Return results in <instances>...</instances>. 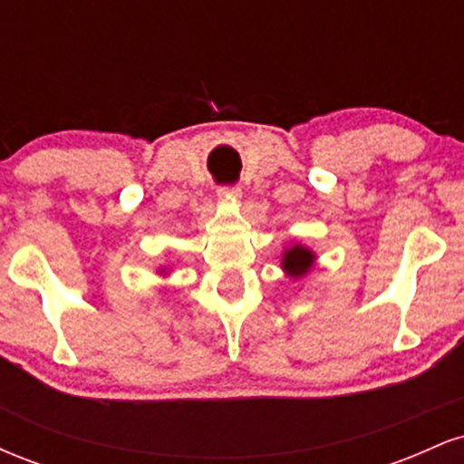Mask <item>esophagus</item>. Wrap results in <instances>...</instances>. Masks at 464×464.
Listing matches in <instances>:
<instances>
[{"instance_id":"esophagus-1","label":"esophagus","mask_w":464,"mask_h":464,"mask_svg":"<svg viewBox=\"0 0 464 464\" xmlns=\"http://www.w3.org/2000/svg\"><path fill=\"white\" fill-rule=\"evenodd\" d=\"M218 196H220V198L227 200V202H236L239 196H242V189H239L237 185H227V188L218 189Z\"/></svg>"}]
</instances>
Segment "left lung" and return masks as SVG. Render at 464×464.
Instances as JSON below:
<instances>
[{"label":"left lung","mask_w":464,"mask_h":464,"mask_svg":"<svg viewBox=\"0 0 464 464\" xmlns=\"http://www.w3.org/2000/svg\"><path fill=\"white\" fill-rule=\"evenodd\" d=\"M314 264H316V253L301 242L284 248V255H281V268L295 281L303 279V276L310 273Z\"/></svg>","instance_id":"obj_1"}]
</instances>
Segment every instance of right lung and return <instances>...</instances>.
Returning a JSON list of instances; mask_svg holds the SVG:
<instances>
[{
	"label": "right lung",
	"mask_w": 464,
	"mask_h": 464,
	"mask_svg": "<svg viewBox=\"0 0 464 464\" xmlns=\"http://www.w3.org/2000/svg\"><path fill=\"white\" fill-rule=\"evenodd\" d=\"M159 273H163V275L168 273V266H163V268H159Z\"/></svg>",
	"instance_id": "right-lung-1"
}]
</instances>
